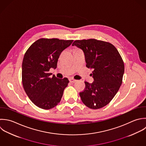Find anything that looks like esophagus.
<instances>
[{"label": "esophagus", "instance_id": "1", "mask_svg": "<svg viewBox=\"0 0 146 146\" xmlns=\"http://www.w3.org/2000/svg\"><path fill=\"white\" fill-rule=\"evenodd\" d=\"M69 81H70V82H72V83H74V82H76L77 81V80H74V79H73V78H70V79H69Z\"/></svg>", "mask_w": 146, "mask_h": 146}]
</instances>
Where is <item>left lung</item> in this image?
<instances>
[{
	"label": "left lung",
	"mask_w": 146,
	"mask_h": 146,
	"mask_svg": "<svg viewBox=\"0 0 146 146\" xmlns=\"http://www.w3.org/2000/svg\"><path fill=\"white\" fill-rule=\"evenodd\" d=\"M72 45L83 51L86 67L94 69L90 74L94 81L85 82V89L80 93L81 101L92 109L105 106L122 83L125 66L121 55L111 44L96 39L76 40Z\"/></svg>",
	"instance_id": "1"
}]
</instances>
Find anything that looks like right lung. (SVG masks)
<instances>
[{"label": "right lung", "instance_id": "right-lung-1", "mask_svg": "<svg viewBox=\"0 0 146 146\" xmlns=\"http://www.w3.org/2000/svg\"><path fill=\"white\" fill-rule=\"evenodd\" d=\"M73 40L40 38L25 52L22 63V83L31 101L42 109L57 106L69 82L67 78L60 79L49 73L57 68L61 52Z\"/></svg>", "mask_w": 146, "mask_h": 146}]
</instances>
